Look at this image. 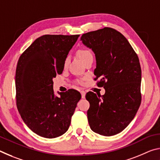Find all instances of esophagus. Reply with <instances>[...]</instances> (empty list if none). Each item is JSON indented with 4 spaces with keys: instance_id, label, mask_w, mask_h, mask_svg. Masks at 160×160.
Wrapping results in <instances>:
<instances>
[{
    "instance_id": "esophagus-1",
    "label": "esophagus",
    "mask_w": 160,
    "mask_h": 160,
    "mask_svg": "<svg viewBox=\"0 0 160 160\" xmlns=\"http://www.w3.org/2000/svg\"><path fill=\"white\" fill-rule=\"evenodd\" d=\"M80 94H81V96H82V99L85 98V94H86L85 92L83 91V90L80 91Z\"/></svg>"
}]
</instances>
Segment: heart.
<instances>
[{"label": "heart", "mask_w": 160, "mask_h": 160, "mask_svg": "<svg viewBox=\"0 0 160 160\" xmlns=\"http://www.w3.org/2000/svg\"><path fill=\"white\" fill-rule=\"evenodd\" d=\"M77 54H78V56H79V58L81 59V60L83 61V63L87 60V59L92 56V53L90 52V51H89L88 49H85V48L78 50L77 52ZM68 63H69V58L67 57L66 59H65V61H64V67L65 68L67 67Z\"/></svg>", "instance_id": "1"}]
</instances>
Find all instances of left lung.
Instances as JSON below:
<instances>
[{
    "instance_id": "8db88e82",
    "label": "left lung",
    "mask_w": 160,
    "mask_h": 160,
    "mask_svg": "<svg viewBox=\"0 0 160 160\" xmlns=\"http://www.w3.org/2000/svg\"><path fill=\"white\" fill-rule=\"evenodd\" d=\"M82 44L96 58L95 80L105 94L89 92L88 118L90 128L104 136L123 131L131 122L141 103V68L138 57L128 40L110 28L84 34Z\"/></svg>"
}]
</instances>
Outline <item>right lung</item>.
Here are the masks:
<instances>
[{"mask_svg": "<svg viewBox=\"0 0 160 160\" xmlns=\"http://www.w3.org/2000/svg\"><path fill=\"white\" fill-rule=\"evenodd\" d=\"M79 34H46L35 40L19 58L15 72L16 101L28 128L47 138L61 136L68 129L81 99L77 90L55 95L53 78L60 75Z\"/></svg>", "mask_w": 160, "mask_h": 160, "instance_id": "right-lung-1", "label": "right lung"}]
</instances>
